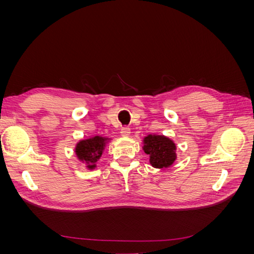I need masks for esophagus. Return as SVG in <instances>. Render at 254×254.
I'll use <instances>...</instances> for the list:
<instances>
[{
	"label": "esophagus",
	"mask_w": 254,
	"mask_h": 254,
	"mask_svg": "<svg viewBox=\"0 0 254 254\" xmlns=\"http://www.w3.org/2000/svg\"><path fill=\"white\" fill-rule=\"evenodd\" d=\"M130 132H131V130H130L129 127H123L121 130V133L124 136H129Z\"/></svg>",
	"instance_id": "esophagus-1"
}]
</instances>
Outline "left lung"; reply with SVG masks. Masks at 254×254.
I'll use <instances>...</instances> for the list:
<instances>
[{
	"label": "left lung",
	"instance_id": "obj_1",
	"mask_svg": "<svg viewBox=\"0 0 254 254\" xmlns=\"http://www.w3.org/2000/svg\"><path fill=\"white\" fill-rule=\"evenodd\" d=\"M142 148L149 156V163L155 168H170L177 159L175 142L163 134L153 133L145 136Z\"/></svg>",
	"mask_w": 254,
	"mask_h": 254
}]
</instances>
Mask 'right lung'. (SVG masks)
Wrapping results in <instances>:
<instances>
[{"label":"right lung","mask_w":254,"mask_h":254,"mask_svg":"<svg viewBox=\"0 0 254 254\" xmlns=\"http://www.w3.org/2000/svg\"><path fill=\"white\" fill-rule=\"evenodd\" d=\"M111 141L110 137L95 135L88 137L86 140H80L75 146V155L78 161L89 171L96 168V163L102 158L105 148Z\"/></svg>","instance_id":"add662e5"}]
</instances>
